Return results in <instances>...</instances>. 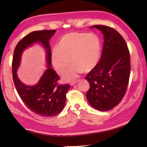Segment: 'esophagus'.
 <instances>
[{
	"label": "esophagus",
	"mask_w": 147,
	"mask_h": 147,
	"mask_svg": "<svg viewBox=\"0 0 147 147\" xmlns=\"http://www.w3.org/2000/svg\"><path fill=\"white\" fill-rule=\"evenodd\" d=\"M78 81H79V80H78ZM78 81H74V82H71L70 83V85H71V86L74 85L78 82Z\"/></svg>",
	"instance_id": "obj_1"
}]
</instances>
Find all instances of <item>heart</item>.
Here are the masks:
<instances>
[{"instance_id":"b5f03b06","label":"heart","mask_w":147,"mask_h":147,"mask_svg":"<svg viewBox=\"0 0 147 147\" xmlns=\"http://www.w3.org/2000/svg\"><path fill=\"white\" fill-rule=\"evenodd\" d=\"M102 44L94 33L73 32L62 36L51 54L52 63L59 74L64 73L71 63L73 65L62 80L69 82L79 74L90 73L97 66L101 56Z\"/></svg>"}]
</instances>
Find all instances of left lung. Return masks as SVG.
Instances as JSON below:
<instances>
[{
  "label": "left lung",
  "instance_id": "1",
  "mask_svg": "<svg viewBox=\"0 0 147 147\" xmlns=\"http://www.w3.org/2000/svg\"><path fill=\"white\" fill-rule=\"evenodd\" d=\"M104 35V45L98 64L87 74L90 83L86 96L92 107L100 111L113 109L125 94L130 74L128 48L119 33L112 28L95 25Z\"/></svg>",
  "mask_w": 147,
  "mask_h": 147
}]
</instances>
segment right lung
Here are the masks:
<instances>
[{
    "label": "right lung",
    "mask_w": 147,
    "mask_h": 147,
    "mask_svg": "<svg viewBox=\"0 0 147 147\" xmlns=\"http://www.w3.org/2000/svg\"><path fill=\"white\" fill-rule=\"evenodd\" d=\"M56 31L41 30L29 33L16 46L12 64L14 83L20 98L27 107L42 117H52L58 114L64 107L69 89V85H57L58 74L52 68L51 52L49 40ZM35 43H40L45 49L47 69L36 84L31 86L18 79L17 71L20 65L23 52Z\"/></svg>",
    "instance_id": "obj_1"
}]
</instances>
